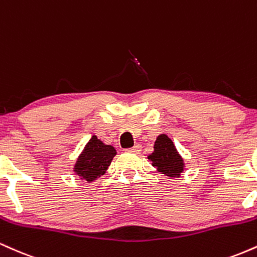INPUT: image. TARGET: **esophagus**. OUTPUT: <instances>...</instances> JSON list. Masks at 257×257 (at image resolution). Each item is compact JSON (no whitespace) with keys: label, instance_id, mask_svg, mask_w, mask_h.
<instances>
[{"label":"esophagus","instance_id":"34e87169","mask_svg":"<svg viewBox=\"0 0 257 257\" xmlns=\"http://www.w3.org/2000/svg\"><path fill=\"white\" fill-rule=\"evenodd\" d=\"M126 151L131 152V153H139V152L141 151V145H139V144H138V145H135L134 147H132V149H128V150H126Z\"/></svg>","mask_w":257,"mask_h":257}]
</instances>
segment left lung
I'll use <instances>...</instances> for the list:
<instances>
[{
	"instance_id": "1",
	"label": "left lung",
	"mask_w": 257,
	"mask_h": 257,
	"mask_svg": "<svg viewBox=\"0 0 257 257\" xmlns=\"http://www.w3.org/2000/svg\"><path fill=\"white\" fill-rule=\"evenodd\" d=\"M147 158L158 173L170 179L180 178L185 170L184 158L167 134L158 135L153 145V152Z\"/></svg>"
}]
</instances>
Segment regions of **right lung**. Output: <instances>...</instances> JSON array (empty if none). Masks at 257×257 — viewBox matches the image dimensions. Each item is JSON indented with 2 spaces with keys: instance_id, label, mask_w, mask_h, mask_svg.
Segmentation results:
<instances>
[{
  "instance_id": "obj_1",
  "label": "right lung",
  "mask_w": 257,
  "mask_h": 257,
  "mask_svg": "<svg viewBox=\"0 0 257 257\" xmlns=\"http://www.w3.org/2000/svg\"><path fill=\"white\" fill-rule=\"evenodd\" d=\"M116 155L113 146L106 145L96 135H93L76 159L73 173L81 180L94 182L104 175Z\"/></svg>"
}]
</instances>
